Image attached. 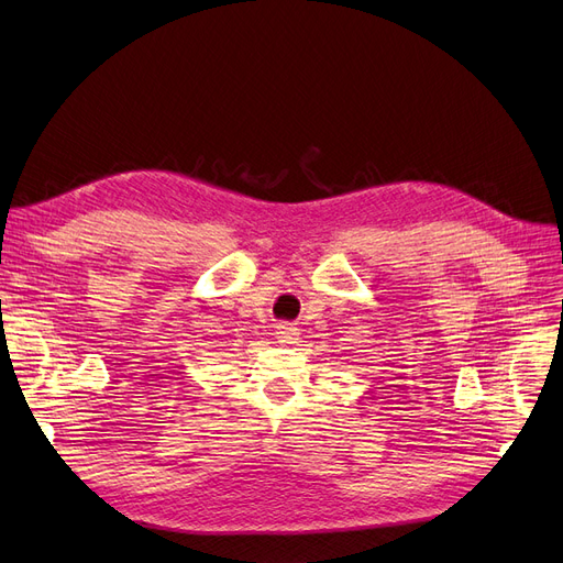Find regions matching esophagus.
<instances>
[{
  "label": "esophagus",
  "mask_w": 563,
  "mask_h": 563,
  "mask_svg": "<svg viewBox=\"0 0 563 563\" xmlns=\"http://www.w3.org/2000/svg\"><path fill=\"white\" fill-rule=\"evenodd\" d=\"M296 334H298V328H296L294 323H279V325H277V336H279V342L290 344V342L296 340Z\"/></svg>",
  "instance_id": "obj_1"
}]
</instances>
